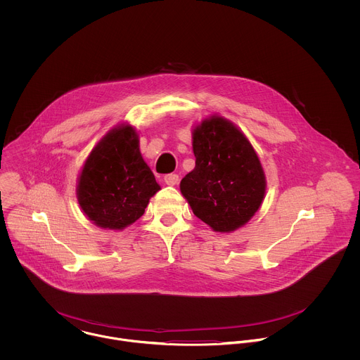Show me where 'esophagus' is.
I'll return each instance as SVG.
<instances>
[{
  "label": "esophagus",
  "instance_id": "obj_1",
  "mask_svg": "<svg viewBox=\"0 0 360 360\" xmlns=\"http://www.w3.org/2000/svg\"><path fill=\"white\" fill-rule=\"evenodd\" d=\"M163 180L167 186H176L179 183V176L176 173H170V174H166Z\"/></svg>",
  "mask_w": 360,
  "mask_h": 360
}]
</instances>
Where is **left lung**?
<instances>
[{"label":"left lung","mask_w":360,"mask_h":360,"mask_svg":"<svg viewBox=\"0 0 360 360\" xmlns=\"http://www.w3.org/2000/svg\"><path fill=\"white\" fill-rule=\"evenodd\" d=\"M195 167L180 190L194 214L214 231L245 224L264 197L266 180L255 150L229 120L213 116L194 129Z\"/></svg>","instance_id":"obj_1"}]
</instances>
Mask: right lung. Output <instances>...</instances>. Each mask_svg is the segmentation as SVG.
Segmentation results:
<instances>
[{
    "mask_svg": "<svg viewBox=\"0 0 360 360\" xmlns=\"http://www.w3.org/2000/svg\"><path fill=\"white\" fill-rule=\"evenodd\" d=\"M160 190L139 148L131 126L110 130L87 158L77 186V200L90 220L122 230L140 219Z\"/></svg>",
    "mask_w": 360,
    "mask_h": 360,
    "instance_id": "1",
    "label": "right lung"
}]
</instances>
